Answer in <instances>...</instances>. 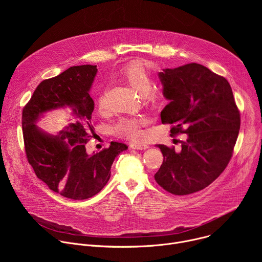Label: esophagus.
<instances>
[{"label":"esophagus","mask_w":262,"mask_h":262,"mask_svg":"<svg viewBox=\"0 0 262 262\" xmlns=\"http://www.w3.org/2000/svg\"><path fill=\"white\" fill-rule=\"evenodd\" d=\"M130 148L137 149V150H145L148 148V145L144 143H130Z\"/></svg>","instance_id":"obj_1"}]
</instances>
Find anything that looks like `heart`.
<instances>
[{"label":"heart","mask_w":262,"mask_h":262,"mask_svg":"<svg viewBox=\"0 0 262 262\" xmlns=\"http://www.w3.org/2000/svg\"><path fill=\"white\" fill-rule=\"evenodd\" d=\"M119 77L144 98L152 101L162 98L161 92L151 88L152 77L143 64L138 62L127 64L119 71ZM95 103L98 112L102 113L105 108V99L101 92L98 93ZM146 122L147 118L145 116L121 117L112 126V132L117 137L138 140L144 136L142 126Z\"/></svg>","instance_id":"obj_1"}]
</instances>
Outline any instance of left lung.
Returning a JSON list of instances; mask_svg holds the SVG:
<instances>
[{
	"label": "left lung",
	"mask_w": 262,
	"mask_h": 262,
	"mask_svg": "<svg viewBox=\"0 0 262 262\" xmlns=\"http://www.w3.org/2000/svg\"><path fill=\"white\" fill-rule=\"evenodd\" d=\"M169 103L161 112L171 136L186 134L181 149L159 144L164 157L157 182L174 195L203 190L228 165L241 127L239 112L228 81L207 67L189 63L159 73Z\"/></svg>",
	"instance_id": "obj_1"
}]
</instances>
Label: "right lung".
I'll return each mask as SVG.
<instances>
[{
  "label": "right lung",
  "mask_w": 262,
  "mask_h": 262,
  "mask_svg": "<svg viewBox=\"0 0 262 262\" xmlns=\"http://www.w3.org/2000/svg\"><path fill=\"white\" fill-rule=\"evenodd\" d=\"M97 73L95 65L72 66L42 81L23 110V134L29 164L49 189L73 200L99 193L111 177L115 158L128 148L111 142L108 148L88 154L93 135L94 101L89 95ZM68 108L69 117L51 135L36 126L49 111Z\"/></svg>",
  "instance_id": "add662e5"
}]
</instances>
